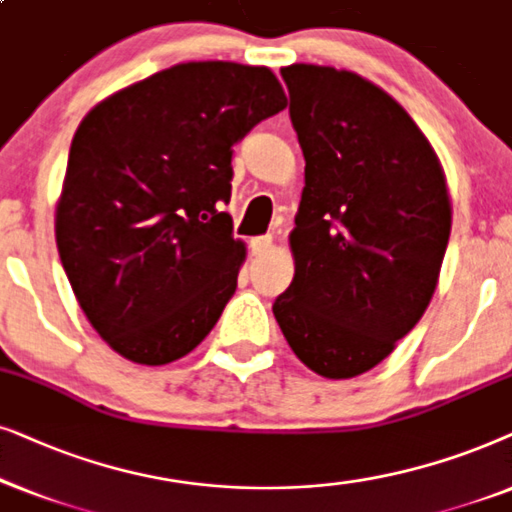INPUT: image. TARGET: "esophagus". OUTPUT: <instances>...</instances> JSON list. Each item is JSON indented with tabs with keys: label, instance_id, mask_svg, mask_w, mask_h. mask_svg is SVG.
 <instances>
[{
	"label": "esophagus",
	"instance_id": "obj_1",
	"mask_svg": "<svg viewBox=\"0 0 512 512\" xmlns=\"http://www.w3.org/2000/svg\"><path fill=\"white\" fill-rule=\"evenodd\" d=\"M271 248H274V238H271V236H255V238H250L252 255H267Z\"/></svg>",
	"mask_w": 512,
	"mask_h": 512
}]
</instances>
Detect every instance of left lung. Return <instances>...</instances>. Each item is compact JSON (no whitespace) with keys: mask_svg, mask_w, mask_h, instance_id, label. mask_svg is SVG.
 <instances>
[{"mask_svg":"<svg viewBox=\"0 0 512 512\" xmlns=\"http://www.w3.org/2000/svg\"><path fill=\"white\" fill-rule=\"evenodd\" d=\"M281 74L306 168L290 234L295 278L274 316L309 370L351 379L431 304L452 203L431 142L386 91L325 65Z\"/></svg>","mask_w":512,"mask_h":512,"instance_id":"left-lung-1","label":"left lung"}]
</instances>
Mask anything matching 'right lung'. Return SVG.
Here are the masks:
<instances>
[{
    "label": "right lung",
    "mask_w": 512,
    "mask_h": 512,
    "mask_svg": "<svg viewBox=\"0 0 512 512\" xmlns=\"http://www.w3.org/2000/svg\"><path fill=\"white\" fill-rule=\"evenodd\" d=\"M285 105L269 67L206 60L121 88L79 124L56 243L81 311L119 356L173 363L220 320L245 260L220 210L231 154Z\"/></svg>",
    "instance_id": "right-lung-1"
}]
</instances>
